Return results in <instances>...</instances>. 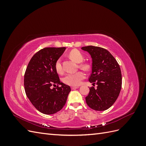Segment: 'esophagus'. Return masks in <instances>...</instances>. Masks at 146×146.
Returning a JSON list of instances; mask_svg holds the SVG:
<instances>
[{
  "label": "esophagus",
  "mask_w": 146,
  "mask_h": 146,
  "mask_svg": "<svg viewBox=\"0 0 146 146\" xmlns=\"http://www.w3.org/2000/svg\"><path fill=\"white\" fill-rule=\"evenodd\" d=\"M79 88L78 86H72L71 89L72 90H76V89H77V88Z\"/></svg>",
  "instance_id": "esophagus-1"
}]
</instances>
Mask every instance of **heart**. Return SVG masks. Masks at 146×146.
<instances>
[{"label": "heart", "mask_w": 146, "mask_h": 146, "mask_svg": "<svg viewBox=\"0 0 146 146\" xmlns=\"http://www.w3.org/2000/svg\"><path fill=\"white\" fill-rule=\"evenodd\" d=\"M69 56L70 59H72L77 63L81 64H79V67L84 70H89L91 69V64L90 63L84 62L82 63L83 61L84 56L82 53L78 50H72L69 52ZM55 68L57 73L62 74L63 69L61 64V60H57L55 64ZM85 74L81 71H78L74 74H68L63 77V82L66 85L69 86H76L80 85L82 81L85 78Z\"/></svg>", "instance_id": "1"}]
</instances>
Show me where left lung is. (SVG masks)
I'll list each match as a JSON object with an SVG mask.
<instances>
[{
  "label": "left lung",
  "instance_id": "1",
  "mask_svg": "<svg viewBox=\"0 0 146 146\" xmlns=\"http://www.w3.org/2000/svg\"><path fill=\"white\" fill-rule=\"evenodd\" d=\"M82 49L89 52L92 58V72L89 81L94 86L90 88L86 102L96 111H104L115 102L122 87V74L116 60L104 48L88 46Z\"/></svg>",
  "mask_w": 146,
  "mask_h": 146
}]
</instances>
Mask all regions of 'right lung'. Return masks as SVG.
Listing matches in <instances>:
<instances>
[{"label":"right lung","instance_id":"add662e5","mask_svg":"<svg viewBox=\"0 0 146 146\" xmlns=\"http://www.w3.org/2000/svg\"><path fill=\"white\" fill-rule=\"evenodd\" d=\"M65 49L64 47L44 48L32 56L26 68L25 94L35 108L43 114L60 111L71 90L69 86L60 82L55 68V62ZM53 86L54 88H51Z\"/></svg>","mask_w":146,"mask_h":146}]
</instances>
